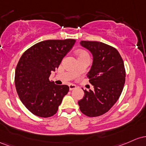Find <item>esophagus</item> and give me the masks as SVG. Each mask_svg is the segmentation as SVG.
Here are the masks:
<instances>
[{"label": "esophagus", "mask_w": 146, "mask_h": 146, "mask_svg": "<svg viewBox=\"0 0 146 146\" xmlns=\"http://www.w3.org/2000/svg\"><path fill=\"white\" fill-rule=\"evenodd\" d=\"M76 86L74 84H70L69 85V88H70V90H73L76 89Z\"/></svg>", "instance_id": "34e87169"}]
</instances>
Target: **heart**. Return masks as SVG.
I'll use <instances>...</instances> for the list:
<instances>
[{
  "label": "heart",
  "mask_w": 146,
  "mask_h": 146,
  "mask_svg": "<svg viewBox=\"0 0 146 146\" xmlns=\"http://www.w3.org/2000/svg\"><path fill=\"white\" fill-rule=\"evenodd\" d=\"M78 56H83V55H88V53H87L86 52H85V51H79L78 52Z\"/></svg>",
  "instance_id": "obj_1"
}]
</instances>
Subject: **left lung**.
I'll list each match as a JSON object with an SVG mask.
<instances>
[{
  "instance_id": "left-lung-1",
  "label": "left lung",
  "mask_w": 146,
  "mask_h": 146,
  "mask_svg": "<svg viewBox=\"0 0 146 146\" xmlns=\"http://www.w3.org/2000/svg\"><path fill=\"white\" fill-rule=\"evenodd\" d=\"M80 44L92 55L87 76L94 90H83L84 96L78 104L85 115L99 117L107 112L121 94L125 81L123 60L114 47L102 42L81 40Z\"/></svg>"
}]
</instances>
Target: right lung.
<instances>
[{
	"instance_id": "obj_1",
	"label": "right lung",
	"mask_w": 146,
	"mask_h": 146,
	"mask_svg": "<svg viewBox=\"0 0 146 146\" xmlns=\"http://www.w3.org/2000/svg\"><path fill=\"white\" fill-rule=\"evenodd\" d=\"M75 42L74 39L44 40L21 56L15 70L16 89L21 102L34 115L53 116L68 94V86H58L49 77Z\"/></svg>"
}]
</instances>
